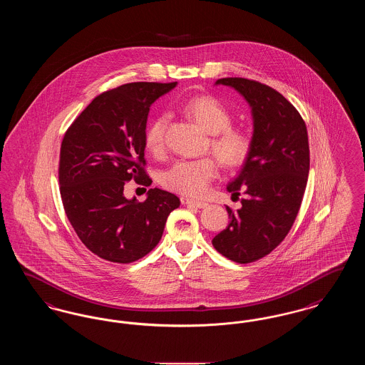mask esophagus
I'll return each mask as SVG.
<instances>
[{"label": "esophagus", "mask_w": 365, "mask_h": 365, "mask_svg": "<svg viewBox=\"0 0 365 365\" xmlns=\"http://www.w3.org/2000/svg\"><path fill=\"white\" fill-rule=\"evenodd\" d=\"M183 202H185L186 205H189V207H195V208L204 209L208 207V202H204V201H197V200H190V198L185 200Z\"/></svg>", "instance_id": "34e87169"}]
</instances>
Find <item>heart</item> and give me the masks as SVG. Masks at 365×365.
<instances>
[{
  "mask_svg": "<svg viewBox=\"0 0 365 365\" xmlns=\"http://www.w3.org/2000/svg\"><path fill=\"white\" fill-rule=\"evenodd\" d=\"M183 110L210 138V148L215 156L227 167H238L247 158L252 149V139L246 131L231 127L232 116L219 100L210 96H198L183 104ZM168 115L161 113L149 124L145 133L146 148L152 153L164 149ZM217 175V164L212 158L182 160L175 163L163 176L161 183L170 190L189 197H200L208 190L209 183Z\"/></svg>",
  "mask_w": 365,
  "mask_h": 365,
  "instance_id": "obj_1",
  "label": "heart"
}]
</instances>
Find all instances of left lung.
I'll return each mask as SVG.
<instances>
[{
  "mask_svg": "<svg viewBox=\"0 0 365 365\" xmlns=\"http://www.w3.org/2000/svg\"><path fill=\"white\" fill-rule=\"evenodd\" d=\"M215 85L237 90L252 109V149L240 174L227 185L242 208L226 207L230 223L212 245L230 260H259L284 240L301 207L309 174V143L301 115L272 87L245 78Z\"/></svg>",
  "mask_w": 365,
  "mask_h": 365,
  "instance_id": "obj_1",
  "label": "left lung"
}]
</instances>
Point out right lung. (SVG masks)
<instances>
[{"mask_svg":"<svg viewBox=\"0 0 365 365\" xmlns=\"http://www.w3.org/2000/svg\"><path fill=\"white\" fill-rule=\"evenodd\" d=\"M178 82H135L96 97L67 130L60 150L58 183L75 232L104 260L127 264L160 242L168 215L180 205L168 191L150 189L138 202L124 185L145 174V133L152 104Z\"/></svg>","mask_w":365,"mask_h":365,"instance_id":"right-lung-1","label":"right lung"}]
</instances>
